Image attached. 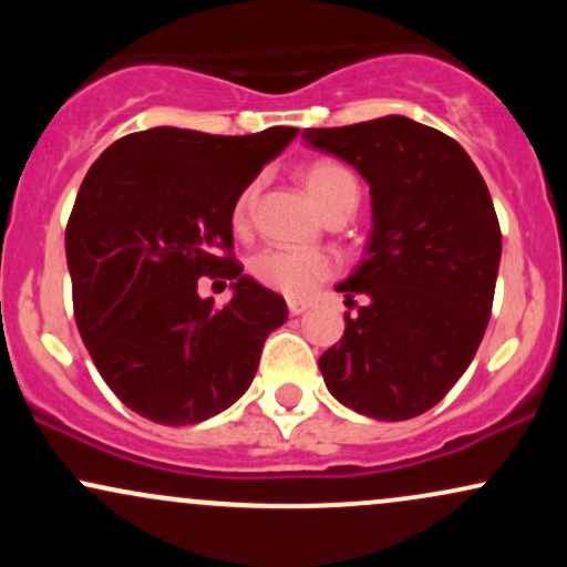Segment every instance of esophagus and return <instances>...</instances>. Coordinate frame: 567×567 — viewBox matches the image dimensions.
<instances>
[{"label": "esophagus", "mask_w": 567, "mask_h": 567, "mask_svg": "<svg viewBox=\"0 0 567 567\" xmlns=\"http://www.w3.org/2000/svg\"><path fill=\"white\" fill-rule=\"evenodd\" d=\"M309 301H288V311L292 317H298V315H303L306 309H309Z\"/></svg>", "instance_id": "esophagus-1"}]
</instances>
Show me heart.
<instances>
[{
	"instance_id": "heart-1",
	"label": "heart",
	"mask_w": 567,
	"mask_h": 567,
	"mask_svg": "<svg viewBox=\"0 0 567 567\" xmlns=\"http://www.w3.org/2000/svg\"><path fill=\"white\" fill-rule=\"evenodd\" d=\"M306 194L320 207V213L330 210L343 197L357 194V181L341 162L315 159L301 173ZM256 197V184L245 186L234 199L231 224L234 229H245L250 218V205ZM250 271L266 288L282 292L288 298L309 296L317 285L330 279L338 271V258L324 250H285V247H264L250 258Z\"/></svg>"
}]
</instances>
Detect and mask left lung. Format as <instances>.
Segmentation results:
<instances>
[{
	"mask_svg": "<svg viewBox=\"0 0 567 567\" xmlns=\"http://www.w3.org/2000/svg\"><path fill=\"white\" fill-rule=\"evenodd\" d=\"M301 135L349 162L373 202L365 258L338 285L365 303L320 357L324 386L370 419H415L464 375L491 320L501 261L491 192L451 135L408 116Z\"/></svg>",
	"mask_w": 567,
	"mask_h": 567,
	"instance_id": "8db88e82",
	"label": "left lung"
}]
</instances>
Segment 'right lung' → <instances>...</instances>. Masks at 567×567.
I'll return each instance as SVG.
<instances>
[{"instance_id":"1","label":"right lung","mask_w":567,"mask_h":567,"mask_svg":"<svg viewBox=\"0 0 567 567\" xmlns=\"http://www.w3.org/2000/svg\"><path fill=\"white\" fill-rule=\"evenodd\" d=\"M296 135L152 127L112 143L84 175L66 226L76 328L143 419L186 426L234 405L266 336L288 320L285 298L231 258V207ZM199 276L231 278L233 301L199 299Z\"/></svg>"}]
</instances>
